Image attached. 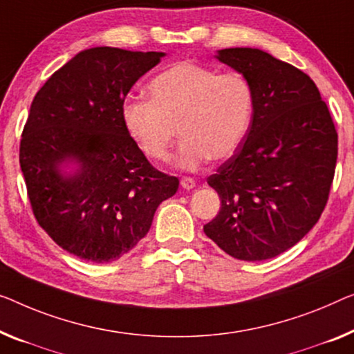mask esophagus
<instances>
[{
    "label": "esophagus",
    "mask_w": 354,
    "mask_h": 354,
    "mask_svg": "<svg viewBox=\"0 0 354 354\" xmlns=\"http://www.w3.org/2000/svg\"><path fill=\"white\" fill-rule=\"evenodd\" d=\"M181 187H183V189H186V191H191V189H194V187H195V181H194L192 178L184 176V178L181 179Z\"/></svg>",
    "instance_id": "obj_1"
}]
</instances>
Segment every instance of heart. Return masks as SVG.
<instances>
[{
  "instance_id": "b5f03b06",
  "label": "heart",
  "mask_w": 354,
  "mask_h": 354,
  "mask_svg": "<svg viewBox=\"0 0 354 354\" xmlns=\"http://www.w3.org/2000/svg\"><path fill=\"white\" fill-rule=\"evenodd\" d=\"M149 100H127L120 119L146 157L163 162L179 133L175 163L187 171L227 159L243 143L254 111L251 82L194 62L176 63L147 84Z\"/></svg>"
}]
</instances>
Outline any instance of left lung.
I'll return each mask as SVG.
<instances>
[{
  "mask_svg": "<svg viewBox=\"0 0 354 354\" xmlns=\"http://www.w3.org/2000/svg\"><path fill=\"white\" fill-rule=\"evenodd\" d=\"M214 57L251 82L254 111L243 143L208 178L221 209L203 232L235 259H272L318 223L334 179L337 131L304 71L252 47Z\"/></svg>",
  "mask_w": 354,
  "mask_h": 354,
  "instance_id": "8db88e82",
  "label": "left lung"
}]
</instances>
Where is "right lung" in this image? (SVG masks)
Wrapping results in <instances>:
<instances>
[{
    "label": "right lung",
    "instance_id": "right-lung-1",
    "mask_svg": "<svg viewBox=\"0 0 354 354\" xmlns=\"http://www.w3.org/2000/svg\"><path fill=\"white\" fill-rule=\"evenodd\" d=\"M163 52L92 47L55 71L31 103L20 140L35 218L79 259L113 262L149 232L179 181L156 170L120 119L127 93Z\"/></svg>",
    "mask_w": 354,
    "mask_h": 354
}]
</instances>
